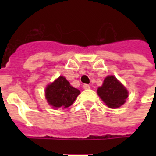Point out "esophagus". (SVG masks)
<instances>
[{
    "instance_id": "34e87169",
    "label": "esophagus",
    "mask_w": 156,
    "mask_h": 156,
    "mask_svg": "<svg viewBox=\"0 0 156 156\" xmlns=\"http://www.w3.org/2000/svg\"><path fill=\"white\" fill-rule=\"evenodd\" d=\"M83 88L87 90V89H89V88H90V86L88 84H83Z\"/></svg>"
}]
</instances>
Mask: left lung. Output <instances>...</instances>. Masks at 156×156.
I'll use <instances>...</instances> for the list:
<instances>
[{
  "label": "left lung",
  "instance_id": "1",
  "mask_svg": "<svg viewBox=\"0 0 156 156\" xmlns=\"http://www.w3.org/2000/svg\"><path fill=\"white\" fill-rule=\"evenodd\" d=\"M98 94L105 105L112 108L123 105L128 97V91L115 76H108L101 87L98 88Z\"/></svg>",
  "mask_w": 156,
  "mask_h": 156
}]
</instances>
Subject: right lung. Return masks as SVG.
<instances>
[{
  "label": "right lung",
  "instance_id": "right-lung-1",
  "mask_svg": "<svg viewBox=\"0 0 156 156\" xmlns=\"http://www.w3.org/2000/svg\"><path fill=\"white\" fill-rule=\"evenodd\" d=\"M80 91L70 85L64 77H59L46 88V98L48 104L56 108H66L71 106Z\"/></svg>",
  "mask_w": 156,
  "mask_h": 156
}]
</instances>
